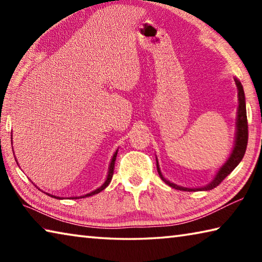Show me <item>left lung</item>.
<instances>
[{
    "instance_id": "left-lung-1",
    "label": "left lung",
    "mask_w": 262,
    "mask_h": 262,
    "mask_svg": "<svg viewBox=\"0 0 262 262\" xmlns=\"http://www.w3.org/2000/svg\"><path fill=\"white\" fill-rule=\"evenodd\" d=\"M234 82H236L237 90H238V110H237V122H236V139H234V145L231 154H230L229 158L227 159L223 165H222L219 171L216 172L214 177L209 184L203 186V187L199 188H189V187H184V186L176 185L171 181H168L165 177L163 176L161 168L158 165V161L156 157V163H157V171L158 174L161 177V179L164 183L167 184L171 187L180 190H186V192H195V190H210L215 188L216 186H219L222 181L227 176H229L231 172L237 167L239 163L242 162V159L245 155L246 147H247V139H248V129H247V115H246V103H245V94H244V89L239 79L234 78Z\"/></svg>"
}]
</instances>
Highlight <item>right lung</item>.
I'll list each match as a JSON object with an SVG mask.
<instances>
[{
    "label": "right lung",
    "mask_w": 262,
    "mask_h": 262,
    "mask_svg": "<svg viewBox=\"0 0 262 262\" xmlns=\"http://www.w3.org/2000/svg\"><path fill=\"white\" fill-rule=\"evenodd\" d=\"M11 141H12V135H11ZM117 155H118V149L115 150V152L113 154V157H112V159H111V163H110V166H108V172H107V177H106V180L104 181V184L101 185L100 187H98V188L95 189V190H92V192H90V193L84 194V195H82V196H74L72 199H79V198H84V196H91V195H95V194L100 193L101 190L107 187L108 184L111 183V180H112V177H113V171H114L113 168H114L115 159H117ZM16 161H17V159H16ZM46 194H48V193H46ZM48 195H50V196H52V198H55V199H62L60 196H55V195H52V194H48Z\"/></svg>",
    "instance_id": "obj_1"
}]
</instances>
